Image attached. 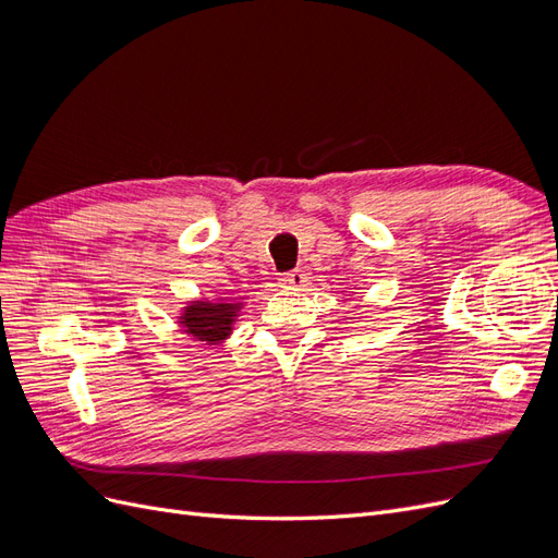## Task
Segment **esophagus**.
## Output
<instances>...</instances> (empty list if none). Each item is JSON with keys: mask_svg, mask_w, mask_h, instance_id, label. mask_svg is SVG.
I'll return each instance as SVG.
<instances>
[{"mask_svg": "<svg viewBox=\"0 0 558 558\" xmlns=\"http://www.w3.org/2000/svg\"><path fill=\"white\" fill-rule=\"evenodd\" d=\"M279 283L283 286V289H305L307 286V275L302 272V269H293V272H286Z\"/></svg>", "mask_w": 558, "mask_h": 558, "instance_id": "34e87169", "label": "esophagus"}]
</instances>
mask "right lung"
<instances>
[{
	"mask_svg": "<svg viewBox=\"0 0 558 558\" xmlns=\"http://www.w3.org/2000/svg\"><path fill=\"white\" fill-rule=\"evenodd\" d=\"M242 305H244L242 300H226V298L191 300L177 316L179 318L177 324L185 335L193 337L195 342H205L214 347V344L226 342L232 335L234 320H238Z\"/></svg>",
	"mask_w": 558,
	"mask_h": 558,
	"instance_id": "obj_1",
	"label": "right lung"
}]
</instances>
